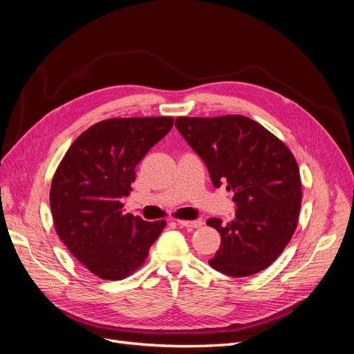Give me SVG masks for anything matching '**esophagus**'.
Returning a JSON list of instances; mask_svg holds the SVG:
<instances>
[{
	"label": "esophagus",
	"instance_id": "34e87169",
	"mask_svg": "<svg viewBox=\"0 0 354 354\" xmlns=\"http://www.w3.org/2000/svg\"><path fill=\"white\" fill-rule=\"evenodd\" d=\"M177 224L181 227H186V229H199L202 227L203 221L202 220H194V221H189V220H177Z\"/></svg>",
	"mask_w": 354,
	"mask_h": 354
}]
</instances>
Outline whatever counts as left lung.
I'll return each mask as SVG.
<instances>
[{"label":"left lung","mask_w":354,"mask_h":354,"mask_svg":"<svg viewBox=\"0 0 354 354\" xmlns=\"http://www.w3.org/2000/svg\"><path fill=\"white\" fill-rule=\"evenodd\" d=\"M176 127L205 162L214 187L226 183L234 192L233 221H207L221 236L209 266L233 277L267 269L297 229L301 178L294 155L274 134L242 115L178 116Z\"/></svg>","instance_id":"obj_1"}]
</instances>
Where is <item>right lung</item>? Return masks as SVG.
<instances>
[{"label": "right lung", "mask_w": 354, "mask_h": 354, "mask_svg": "<svg viewBox=\"0 0 354 354\" xmlns=\"http://www.w3.org/2000/svg\"><path fill=\"white\" fill-rule=\"evenodd\" d=\"M171 116L112 118L85 130L59 164L50 189L62 242L93 274L121 281L140 267L165 220L122 214L136 165L173 128Z\"/></svg>", "instance_id": "right-lung-1"}]
</instances>
